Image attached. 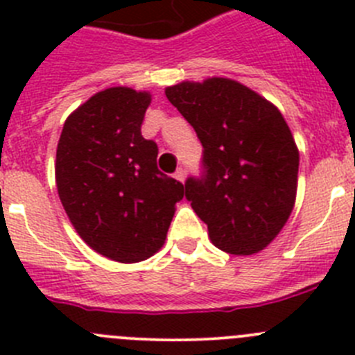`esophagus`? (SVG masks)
<instances>
[{
  "mask_svg": "<svg viewBox=\"0 0 355 355\" xmlns=\"http://www.w3.org/2000/svg\"><path fill=\"white\" fill-rule=\"evenodd\" d=\"M175 180H180V181H184V175H187V171H184L183 167H180L178 171H175Z\"/></svg>",
  "mask_w": 355,
  "mask_h": 355,
  "instance_id": "obj_1",
  "label": "esophagus"
}]
</instances>
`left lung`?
Here are the masks:
<instances>
[{
  "label": "left lung",
  "instance_id": "obj_1",
  "mask_svg": "<svg viewBox=\"0 0 355 355\" xmlns=\"http://www.w3.org/2000/svg\"><path fill=\"white\" fill-rule=\"evenodd\" d=\"M167 99L202 144L200 174L184 197L229 254H254L286 224L295 205L299 150L281 112L241 83L211 78L174 85Z\"/></svg>",
  "mask_w": 355,
  "mask_h": 355
}]
</instances>
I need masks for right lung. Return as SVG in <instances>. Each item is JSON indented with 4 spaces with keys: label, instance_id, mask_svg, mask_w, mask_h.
Instances as JSON below:
<instances>
[{
    "label": "right lung",
    "instance_id": "add662e5",
    "mask_svg": "<svg viewBox=\"0 0 355 355\" xmlns=\"http://www.w3.org/2000/svg\"><path fill=\"white\" fill-rule=\"evenodd\" d=\"M147 92L114 87L69 115L56 149V188L69 220L96 252L121 263L150 258L167 238L184 187L159 172L142 137Z\"/></svg>",
    "mask_w": 355,
    "mask_h": 355
}]
</instances>
